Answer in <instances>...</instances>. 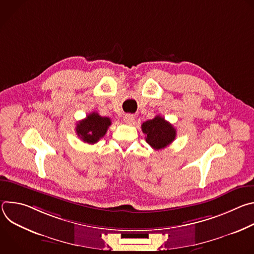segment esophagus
I'll return each instance as SVG.
<instances>
[{
  "label": "esophagus",
  "instance_id": "esophagus-1",
  "mask_svg": "<svg viewBox=\"0 0 254 254\" xmlns=\"http://www.w3.org/2000/svg\"><path fill=\"white\" fill-rule=\"evenodd\" d=\"M134 121V117L130 114H127L124 116V122L127 124V125H131Z\"/></svg>",
  "mask_w": 254,
  "mask_h": 254
}]
</instances>
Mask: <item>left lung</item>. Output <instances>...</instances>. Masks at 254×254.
I'll return each mask as SVG.
<instances>
[{"instance_id":"8db88e82","label":"left lung","mask_w":254,"mask_h":254,"mask_svg":"<svg viewBox=\"0 0 254 254\" xmlns=\"http://www.w3.org/2000/svg\"><path fill=\"white\" fill-rule=\"evenodd\" d=\"M141 130L146 134V141L155 150H162L169 146L177 134L175 127L160 116L144 122L141 125Z\"/></svg>"}]
</instances>
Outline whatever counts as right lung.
Wrapping results in <instances>:
<instances>
[{"instance_id":"obj_1","label":"right lung","mask_w":254,"mask_h":254,"mask_svg":"<svg viewBox=\"0 0 254 254\" xmlns=\"http://www.w3.org/2000/svg\"><path fill=\"white\" fill-rule=\"evenodd\" d=\"M111 125L110 118L100 117L97 113H91L84 120L77 123L75 129L77 135L84 142L93 144L104 136Z\"/></svg>"}]
</instances>
